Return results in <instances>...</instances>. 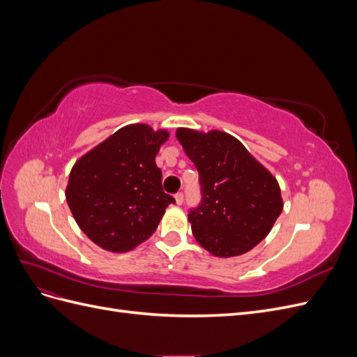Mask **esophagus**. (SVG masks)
Instances as JSON below:
<instances>
[{
	"instance_id": "34e87169",
	"label": "esophagus",
	"mask_w": 357,
	"mask_h": 357,
	"mask_svg": "<svg viewBox=\"0 0 357 357\" xmlns=\"http://www.w3.org/2000/svg\"><path fill=\"white\" fill-rule=\"evenodd\" d=\"M183 199H185V195H183V192L176 193V202H177L178 205H181V204H183Z\"/></svg>"
}]
</instances>
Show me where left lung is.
Returning a JSON list of instances; mask_svg holds the SVG:
<instances>
[{
	"instance_id": "1",
	"label": "left lung",
	"mask_w": 357,
	"mask_h": 357,
	"mask_svg": "<svg viewBox=\"0 0 357 357\" xmlns=\"http://www.w3.org/2000/svg\"><path fill=\"white\" fill-rule=\"evenodd\" d=\"M176 135L199 174L201 202L189 211L195 240L219 257L252 250L283 210L275 177L229 134L178 128Z\"/></svg>"
}]
</instances>
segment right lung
<instances>
[{
  "label": "right lung",
  "mask_w": 357,
  "mask_h": 357,
  "mask_svg": "<svg viewBox=\"0 0 357 357\" xmlns=\"http://www.w3.org/2000/svg\"><path fill=\"white\" fill-rule=\"evenodd\" d=\"M168 132L135 123L75 162L66 198L80 229L104 250H132L152 235L176 199L162 189L155 158Z\"/></svg>",
  "instance_id": "add662e5"
}]
</instances>
